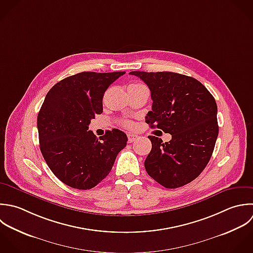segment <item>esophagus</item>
I'll use <instances>...</instances> for the list:
<instances>
[{"instance_id": "34e87169", "label": "esophagus", "mask_w": 253, "mask_h": 253, "mask_svg": "<svg viewBox=\"0 0 253 253\" xmlns=\"http://www.w3.org/2000/svg\"><path fill=\"white\" fill-rule=\"evenodd\" d=\"M127 137H128V142H129V143H133V142L138 138V136H137V135H134V134H128Z\"/></svg>"}]
</instances>
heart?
I'll return each mask as SVG.
<instances>
[{"label": "heart", "mask_w": 253, "mask_h": 253, "mask_svg": "<svg viewBox=\"0 0 253 253\" xmlns=\"http://www.w3.org/2000/svg\"><path fill=\"white\" fill-rule=\"evenodd\" d=\"M130 85H132V86H144V84H140V83L132 84H130ZM124 125H125L126 127H129V128L133 127V124H132V122H130V121H125V122H124Z\"/></svg>", "instance_id": "1"}]
</instances>
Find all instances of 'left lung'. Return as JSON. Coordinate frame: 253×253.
Returning a JSON list of instances; mask_svg holds the SVG:
<instances>
[{"mask_svg":"<svg viewBox=\"0 0 253 253\" xmlns=\"http://www.w3.org/2000/svg\"><path fill=\"white\" fill-rule=\"evenodd\" d=\"M149 86L152 111L146 116L151 128L171 135L169 142L149 136L152 150L145 161L148 174L166 188L181 187L208 165L219 134L217 103L196 79L172 72L134 71Z\"/></svg>","mask_w":253,"mask_h":253,"instance_id":"8db88e82","label":"left lung"}]
</instances>
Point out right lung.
I'll return each instance as SVG.
<instances>
[{
    "mask_svg": "<svg viewBox=\"0 0 253 253\" xmlns=\"http://www.w3.org/2000/svg\"><path fill=\"white\" fill-rule=\"evenodd\" d=\"M125 72H82L57 83L48 91L37 116L39 145L49 169L66 185L86 190L110 172L128 138L118 129L97 138L88 130L102 113L108 86Z\"/></svg>",
    "mask_w": 253,
    "mask_h": 253,
    "instance_id": "1",
    "label": "right lung"
}]
</instances>
